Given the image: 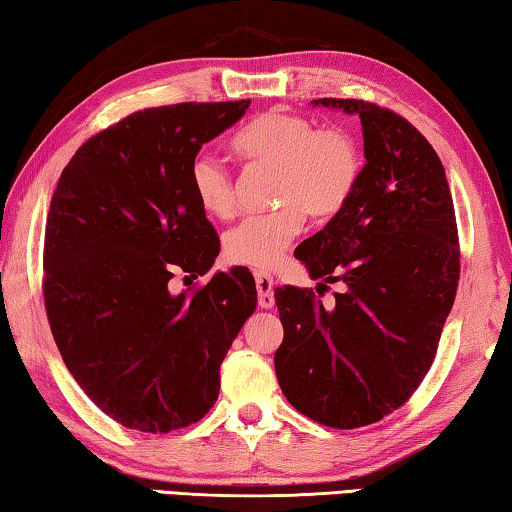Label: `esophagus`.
<instances>
[{
    "instance_id": "obj_1",
    "label": "esophagus",
    "mask_w": 512,
    "mask_h": 512,
    "mask_svg": "<svg viewBox=\"0 0 512 512\" xmlns=\"http://www.w3.org/2000/svg\"><path fill=\"white\" fill-rule=\"evenodd\" d=\"M255 282H257V302L262 309H271L275 305L273 296V277L266 271H255Z\"/></svg>"
}]
</instances>
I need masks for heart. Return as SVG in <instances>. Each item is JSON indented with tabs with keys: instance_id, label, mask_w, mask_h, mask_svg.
Instances as JSON below:
<instances>
[{
	"instance_id": "heart-1",
	"label": "heart",
	"mask_w": 512,
	"mask_h": 512,
	"mask_svg": "<svg viewBox=\"0 0 512 512\" xmlns=\"http://www.w3.org/2000/svg\"><path fill=\"white\" fill-rule=\"evenodd\" d=\"M246 160L275 167L271 212L248 214L225 232L223 250L230 262L268 268L300 235L305 214L327 221L339 214L357 189L363 151L345 128H318L311 117L289 110H268L232 137ZM189 185L198 205L212 216L235 207L232 176L221 160L198 153L189 164Z\"/></svg>"
}]
</instances>
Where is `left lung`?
<instances>
[{
	"label": "left lung",
	"instance_id": "1",
	"mask_svg": "<svg viewBox=\"0 0 512 512\" xmlns=\"http://www.w3.org/2000/svg\"><path fill=\"white\" fill-rule=\"evenodd\" d=\"M359 115L366 167L350 203L296 257L314 280L343 282L332 307L314 289L277 287L284 341L275 372L291 406L334 429L379 422L422 384L452 311L461 248L438 153L411 121L361 99H316Z\"/></svg>",
	"mask_w": 512,
	"mask_h": 512
}]
</instances>
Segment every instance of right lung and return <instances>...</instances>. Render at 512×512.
Masks as SVG:
<instances>
[{
  "label": "right lung",
  "instance_id": "obj_1",
  "mask_svg": "<svg viewBox=\"0 0 512 512\" xmlns=\"http://www.w3.org/2000/svg\"><path fill=\"white\" fill-rule=\"evenodd\" d=\"M248 106L137 110L92 135L60 173L42 255L49 327L72 377L121 427L169 433L201 420L255 311V280L239 266L169 293L176 273L210 271L221 246L189 164Z\"/></svg>",
  "mask_w": 512,
  "mask_h": 512
}]
</instances>
